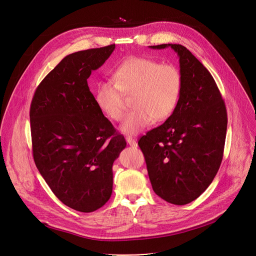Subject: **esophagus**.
Wrapping results in <instances>:
<instances>
[{
	"label": "esophagus",
	"instance_id": "1",
	"mask_svg": "<svg viewBox=\"0 0 256 256\" xmlns=\"http://www.w3.org/2000/svg\"><path fill=\"white\" fill-rule=\"evenodd\" d=\"M126 140L128 144L130 146H132V147H136V146H138V142H136V140L134 138H132V136H126Z\"/></svg>",
	"mask_w": 256,
	"mask_h": 256
}]
</instances>
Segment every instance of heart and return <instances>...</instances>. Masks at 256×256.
I'll use <instances>...</instances> for the list:
<instances>
[{"label":"heart","mask_w":256,"mask_h":256,"mask_svg":"<svg viewBox=\"0 0 256 256\" xmlns=\"http://www.w3.org/2000/svg\"><path fill=\"white\" fill-rule=\"evenodd\" d=\"M112 80H100L94 89L95 103L109 120H120L124 114V95L132 96V107L120 126V132L136 134L154 120L169 118L178 105L182 76L172 64L132 56L118 64Z\"/></svg>","instance_id":"obj_1"}]
</instances>
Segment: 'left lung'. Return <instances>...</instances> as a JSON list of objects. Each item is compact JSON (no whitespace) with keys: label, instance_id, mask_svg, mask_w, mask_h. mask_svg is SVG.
Here are the masks:
<instances>
[{"label":"left lung","instance_id":"8db88e82","mask_svg":"<svg viewBox=\"0 0 256 256\" xmlns=\"http://www.w3.org/2000/svg\"><path fill=\"white\" fill-rule=\"evenodd\" d=\"M171 48L179 58L182 91L172 116L138 140L153 190L184 206L198 198L220 168L227 132V110L206 68L184 46Z\"/></svg>","mask_w":256,"mask_h":256}]
</instances>
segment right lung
<instances>
[{
  "mask_svg": "<svg viewBox=\"0 0 256 256\" xmlns=\"http://www.w3.org/2000/svg\"><path fill=\"white\" fill-rule=\"evenodd\" d=\"M114 48L110 44L64 58L38 85L30 106L35 165L54 196L82 212L110 198L112 165L126 146L87 83Z\"/></svg>",
  "mask_w": 256,
  "mask_h": 256,
  "instance_id": "add662e5",
  "label": "right lung"
}]
</instances>
